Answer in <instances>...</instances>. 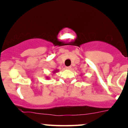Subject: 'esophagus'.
I'll return each mask as SVG.
<instances>
[{
    "label": "esophagus",
    "instance_id": "obj_1",
    "mask_svg": "<svg viewBox=\"0 0 128 128\" xmlns=\"http://www.w3.org/2000/svg\"><path fill=\"white\" fill-rule=\"evenodd\" d=\"M66 68L68 70H70L71 68V66H68V67H66Z\"/></svg>",
    "mask_w": 128,
    "mask_h": 128
}]
</instances>
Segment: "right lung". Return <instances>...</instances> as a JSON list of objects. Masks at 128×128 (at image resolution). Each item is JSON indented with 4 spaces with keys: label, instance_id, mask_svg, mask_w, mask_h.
Segmentation results:
<instances>
[{
    "label": "right lung",
    "instance_id": "add662e5",
    "mask_svg": "<svg viewBox=\"0 0 128 128\" xmlns=\"http://www.w3.org/2000/svg\"><path fill=\"white\" fill-rule=\"evenodd\" d=\"M58 70H55V71H53V73H56V72H58Z\"/></svg>",
    "mask_w": 128,
    "mask_h": 128
}]
</instances>
